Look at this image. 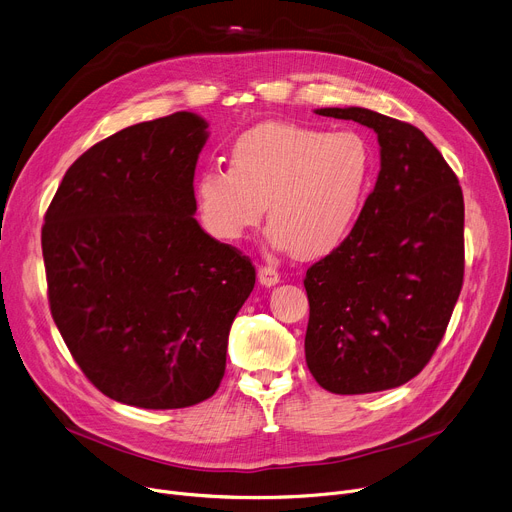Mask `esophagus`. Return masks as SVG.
<instances>
[{"label": "esophagus", "mask_w": 512, "mask_h": 512, "mask_svg": "<svg viewBox=\"0 0 512 512\" xmlns=\"http://www.w3.org/2000/svg\"><path fill=\"white\" fill-rule=\"evenodd\" d=\"M257 277H259L261 286H275L277 282H280V271L271 265H261L257 269Z\"/></svg>", "instance_id": "1"}]
</instances>
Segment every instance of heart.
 Here are the masks:
<instances>
[{"label":"heart","instance_id":"b5f03b06","mask_svg":"<svg viewBox=\"0 0 512 512\" xmlns=\"http://www.w3.org/2000/svg\"><path fill=\"white\" fill-rule=\"evenodd\" d=\"M374 175V147L355 130L265 122L243 132L230 167L196 181L200 220L218 241H241L269 202L267 239L302 259L333 253L353 230Z\"/></svg>","mask_w":512,"mask_h":512}]
</instances>
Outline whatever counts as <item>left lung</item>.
<instances>
[{
  "instance_id": "1",
  "label": "left lung",
  "mask_w": 512,
  "mask_h": 512,
  "mask_svg": "<svg viewBox=\"0 0 512 512\" xmlns=\"http://www.w3.org/2000/svg\"><path fill=\"white\" fill-rule=\"evenodd\" d=\"M378 134L380 173L349 237L308 267L304 339L333 394L406 384L433 357L463 284V194L429 138L365 108H320Z\"/></svg>"
}]
</instances>
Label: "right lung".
Returning a JSON list of instances; mask_svg holds the SVG:
<instances>
[{"mask_svg":"<svg viewBox=\"0 0 512 512\" xmlns=\"http://www.w3.org/2000/svg\"><path fill=\"white\" fill-rule=\"evenodd\" d=\"M206 141L208 122L192 112L128 126L67 169L44 214L57 329L85 378L122 404L169 410L210 398L255 286L251 259L194 218Z\"/></svg>","mask_w":512,"mask_h":512,"instance_id":"right-lung-1","label":"right lung"}]
</instances>
